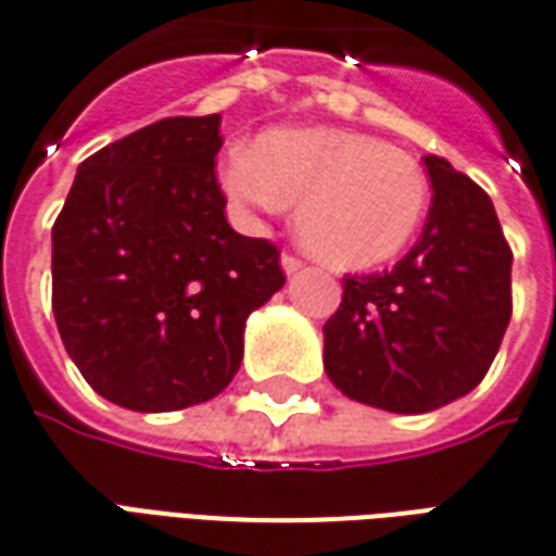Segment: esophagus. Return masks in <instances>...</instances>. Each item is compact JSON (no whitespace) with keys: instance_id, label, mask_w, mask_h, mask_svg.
<instances>
[{"instance_id":"esophagus-1","label":"esophagus","mask_w":556,"mask_h":556,"mask_svg":"<svg viewBox=\"0 0 556 556\" xmlns=\"http://www.w3.org/2000/svg\"><path fill=\"white\" fill-rule=\"evenodd\" d=\"M303 265L305 262L300 260V256H294V253H286V256H282V268H286L288 277H291V274H296V270H303Z\"/></svg>"}]
</instances>
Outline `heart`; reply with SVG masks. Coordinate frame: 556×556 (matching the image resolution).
<instances>
[{"label":"heart","mask_w":556,"mask_h":556,"mask_svg":"<svg viewBox=\"0 0 556 556\" xmlns=\"http://www.w3.org/2000/svg\"><path fill=\"white\" fill-rule=\"evenodd\" d=\"M222 185L242 207L277 213L296 204V236L334 268L392 260L418 233L430 181L418 161L346 129H270L233 147Z\"/></svg>","instance_id":"b5f03b06"}]
</instances>
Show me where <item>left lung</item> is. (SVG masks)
I'll return each mask as SVG.
<instances>
[{"label": "left lung", "instance_id": "obj_1", "mask_svg": "<svg viewBox=\"0 0 556 556\" xmlns=\"http://www.w3.org/2000/svg\"><path fill=\"white\" fill-rule=\"evenodd\" d=\"M432 185L418 242L395 268L346 274L323 334L331 383L389 413H430L479 387L508 329L510 244L491 195L447 159H424Z\"/></svg>", "mask_w": 556, "mask_h": 556}]
</instances>
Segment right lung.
Segmentation results:
<instances>
[{
	"label": "right lung",
	"mask_w": 556,
	"mask_h": 556,
	"mask_svg": "<svg viewBox=\"0 0 556 556\" xmlns=\"http://www.w3.org/2000/svg\"><path fill=\"white\" fill-rule=\"evenodd\" d=\"M222 117H164L83 161L51 230V308L98 395L138 413L216 397L279 248L236 233L216 178Z\"/></svg>",
	"instance_id": "right-lung-1"
}]
</instances>
